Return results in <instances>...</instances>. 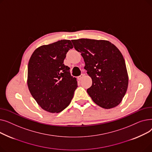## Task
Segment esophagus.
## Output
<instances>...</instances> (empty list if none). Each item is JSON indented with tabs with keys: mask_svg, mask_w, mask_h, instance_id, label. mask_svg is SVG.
Instances as JSON below:
<instances>
[{
	"mask_svg": "<svg viewBox=\"0 0 152 152\" xmlns=\"http://www.w3.org/2000/svg\"><path fill=\"white\" fill-rule=\"evenodd\" d=\"M84 75H83V74H81L80 76H78V79H79V80H81V79L84 77Z\"/></svg>",
	"mask_w": 152,
	"mask_h": 152,
	"instance_id": "esophagus-1",
	"label": "esophagus"
}]
</instances>
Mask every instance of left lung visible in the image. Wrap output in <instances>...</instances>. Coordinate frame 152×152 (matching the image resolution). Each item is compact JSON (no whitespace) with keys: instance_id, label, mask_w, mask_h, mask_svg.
<instances>
[{"instance_id":"1","label":"left lung","mask_w":152,"mask_h":152,"mask_svg":"<svg viewBox=\"0 0 152 152\" xmlns=\"http://www.w3.org/2000/svg\"><path fill=\"white\" fill-rule=\"evenodd\" d=\"M81 53L84 68L92 84L87 92L99 107L110 109L118 106L126 94L129 77L123 56L118 48L106 40H71Z\"/></svg>"}]
</instances>
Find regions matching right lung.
<instances>
[{
    "mask_svg": "<svg viewBox=\"0 0 152 152\" xmlns=\"http://www.w3.org/2000/svg\"><path fill=\"white\" fill-rule=\"evenodd\" d=\"M73 45L70 40L39 47L31 56L27 84L32 96L43 110L58 113L66 108L77 87L76 77L63 64Z\"/></svg>",
    "mask_w": 152,
    "mask_h": 152,
    "instance_id": "add662e5",
    "label": "right lung"
}]
</instances>
